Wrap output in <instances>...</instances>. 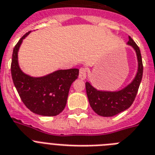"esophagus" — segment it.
Returning a JSON list of instances; mask_svg holds the SVG:
<instances>
[{
	"mask_svg": "<svg viewBox=\"0 0 155 155\" xmlns=\"http://www.w3.org/2000/svg\"><path fill=\"white\" fill-rule=\"evenodd\" d=\"M87 77V71L84 69V68H80V74H79V78L81 80H85Z\"/></svg>",
	"mask_w": 155,
	"mask_h": 155,
	"instance_id": "34e87169",
	"label": "esophagus"
}]
</instances>
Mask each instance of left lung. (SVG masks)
Here are the masks:
<instances>
[{"label": "left lung", "instance_id": "left-lung-1", "mask_svg": "<svg viewBox=\"0 0 155 155\" xmlns=\"http://www.w3.org/2000/svg\"><path fill=\"white\" fill-rule=\"evenodd\" d=\"M128 45L136 51L138 61V70L134 80L123 89L117 91H99L94 88L89 82H86V91L92 110L102 117H114L128 110L133 103L137 94L143 77V62L140 48L128 36Z\"/></svg>", "mask_w": 155, "mask_h": 155}]
</instances>
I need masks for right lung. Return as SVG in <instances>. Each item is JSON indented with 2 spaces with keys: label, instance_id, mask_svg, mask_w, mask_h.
Returning <instances> with one entry per match:
<instances>
[{
  "label": "right lung",
  "instance_id": "right-lung-1",
  "mask_svg": "<svg viewBox=\"0 0 155 155\" xmlns=\"http://www.w3.org/2000/svg\"><path fill=\"white\" fill-rule=\"evenodd\" d=\"M25 34L15 45L12 59L11 72L19 97L34 114L46 117L57 116L64 110L71 84L78 78L79 69L58 70L41 77H32L20 69L18 52Z\"/></svg>",
  "mask_w": 155,
  "mask_h": 155
}]
</instances>
